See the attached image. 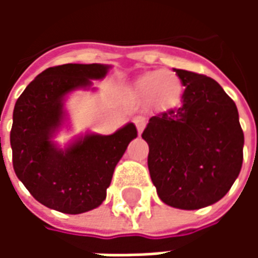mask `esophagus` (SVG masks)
<instances>
[{
	"label": "esophagus",
	"instance_id": "1",
	"mask_svg": "<svg viewBox=\"0 0 258 258\" xmlns=\"http://www.w3.org/2000/svg\"><path fill=\"white\" fill-rule=\"evenodd\" d=\"M134 123L137 125V130H138V134H141L144 128H145V118L142 117H137L134 118Z\"/></svg>",
	"mask_w": 258,
	"mask_h": 258
}]
</instances>
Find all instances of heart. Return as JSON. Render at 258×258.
<instances>
[{
	"instance_id": "b5f03b06",
	"label": "heart",
	"mask_w": 258,
	"mask_h": 258,
	"mask_svg": "<svg viewBox=\"0 0 258 258\" xmlns=\"http://www.w3.org/2000/svg\"><path fill=\"white\" fill-rule=\"evenodd\" d=\"M137 94L144 98L152 96L156 102L166 107L174 106L182 95L181 80L164 70H153L141 76L135 84Z\"/></svg>"
}]
</instances>
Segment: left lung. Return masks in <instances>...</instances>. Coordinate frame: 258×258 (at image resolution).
Returning a JSON list of instances; mask_svg holds the SVG:
<instances>
[{
	"label": "left lung",
	"mask_w": 258,
	"mask_h": 258,
	"mask_svg": "<svg viewBox=\"0 0 258 258\" xmlns=\"http://www.w3.org/2000/svg\"><path fill=\"white\" fill-rule=\"evenodd\" d=\"M181 105L149 118L148 167L166 205L196 210L222 199L238 178L244 137L235 102L216 80L174 69Z\"/></svg>",
	"instance_id": "8db88e82"
}]
</instances>
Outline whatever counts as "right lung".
<instances>
[{"label": "right lung", "instance_id": "1", "mask_svg": "<svg viewBox=\"0 0 258 258\" xmlns=\"http://www.w3.org/2000/svg\"><path fill=\"white\" fill-rule=\"evenodd\" d=\"M110 66L68 63L49 68L26 87L15 103L11 130L12 163L33 198L49 209L81 214L106 199L114 167L131 141L133 123L112 135L87 134L64 149L52 141L66 117L64 98L91 80H101Z\"/></svg>", "mask_w": 258, "mask_h": 258}]
</instances>
